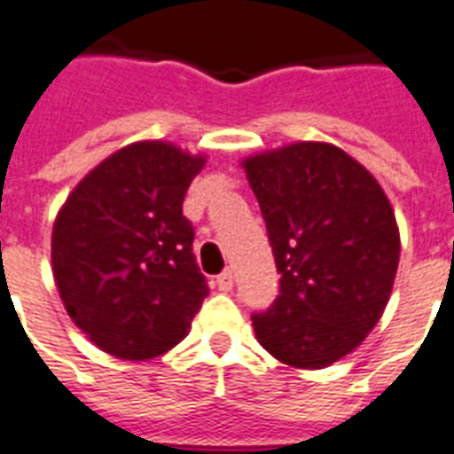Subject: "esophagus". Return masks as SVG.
Instances as JSON below:
<instances>
[{
    "label": "esophagus",
    "mask_w": 454,
    "mask_h": 454,
    "mask_svg": "<svg viewBox=\"0 0 454 454\" xmlns=\"http://www.w3.org/2000/svg\"><path fill=\"white\" fill-rule=\"evenodd\" d=\"M215 286H218L220 292H230L231 287H234V271H231V269H224L218 278H215Z\"/></svg>",
    "instance_id": "1"
}]
</instances>
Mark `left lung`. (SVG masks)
I'll return each mask as SVG.
<instances>
[{
    "label": "left lung",
    "instance_id": "left-lung-1",
    "mask_svg": "<svg viewBox=\"0 0 454 454\" xmlns=\"http://www.w3.org/2000/svg\"><path fill=\"white\" fill-rule=\"evenodd\" d=\"M241 167L280 273L254 336L287 366H332L383 317L402 253L395 208L369 168L325 141L254 153Z\"/></svg>",
    "mask_w": 454,
    "mask_h": 454
}]
</instances>
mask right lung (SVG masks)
<instances>
[{
  "label": "right lung",
  "mask_w": 454,
  "mask_h": 454,
  "mask_svg": "<svg viewBox=\"0 0 454 454\" xmlns=\"http://www.w3.org/2000/svg\"><path fill=\"white\" fill-rule=\"evenodd\" d=\"M206 155L134 141L81 178L51 236L67 313L99 350L145 362L178 346L208 294L183 200Z\"/></svg>",
  "instance_id": "obj_1"
}]
</instances>
